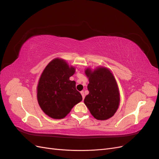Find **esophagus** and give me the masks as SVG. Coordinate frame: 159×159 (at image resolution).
Wrapping results in <instances>:
<instances>
[{
	"label": "esophagus",
	"instance_id": "esophagus-1",
	"mask_svg": "<svg viewBox=\"0 0 159 159\" xmlns=\"http://www.w3.org/2000/svg\"><path fill=\"white\" fill-rule=\"evenodd\" d=\"M81 95H82V98H83V99H84V98H85V95H84V91H81Z\"/></svg>",
	"mask_w": 159,
	"mask_h": 159
}]
</instances>
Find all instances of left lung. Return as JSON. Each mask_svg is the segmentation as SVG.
I'll use <instances>...</instances> for the list:
<instances>
[{
	"label": "left lung",
	"mask_w": 159,
	"mask_h": 159,
	"mask_svg": "<svg viewBox=\"0 0 159 159\" xmlns=\"http://www.w3.org/2000/svg\"><path fill=\"white\" fill-rule=\"evenodd\" d=\"M85 75L89 79L84 103L91 114L98 120H107L113 117L119 107L120 95L113 74L104 67L93 71L87 68Z\"/></svg>",
	"instance_id": "8db88e82"
}]
</instances>
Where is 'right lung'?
<instances>
[{"mask_svg": "<svg viewBox=\"0 0 159 159\" xmlns=\"http://www.w3.org/2000/svg\"><path fill=\"white\" fill-rule=\"evenodd\" d=\"M75 71L74 67L60 58L52 60L43 71L37 87V99L42 110L51 118H64L82 100L75 81L70 80Z\"/></svg>", "mask_w": 159, "mask_h": 159, "instance_id": "add662e5", "label": "right lung"}]
</instances>
